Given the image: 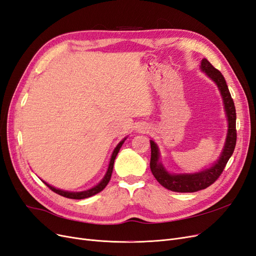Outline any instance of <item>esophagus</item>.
Wrapping results in <instances>:
<instances>
[{"mask_svg":"<svg viewBox=\"0 0 256 256\" xmlns=\"http://www.w3.org/2000/svg\"><path fill=\"white\" fill-rule=\"evenodd\" d=\"M140 130H141V129H140Z\"/></svg>","mask_w":256,"mask_h":256,"instance_id":"esophagus-1","label":"esophagus"}]
</instances>
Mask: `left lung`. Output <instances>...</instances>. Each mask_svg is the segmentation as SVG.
I'll return each instance as SVG.
<instances>
[{
  "label": "left lung",
  "instance_id": "left-lung-1",
  "mask_svg": "<svg viewBox=\"0 0 256 256\" xmlns=\"http://www.w3.org/2000/svg\"><path fill=\"white\" fill-rule=\"evenodd\" d=\"M200 68L204 70L209 78H212L221 92L223 98L224 108H226V116L228 120V131L226 146L222 152L219 160L210 168L205 171H202L196 174H180L172 175L168 174L164 168L158 161L159 160V152L158 147L154 141H150L152 156H150V171L156 178L157 182L164 186L168 190L174 192H196L198 190L206 189L209 186L212 184L220 175L222 174L224 168H226L228 159L234 152L236 141H237V131H236V109L233 102V98L230 96V92L226 85V81L224 79L223 74L216 69L209 62L204 58L200 64Z\"/></svg>",
  "mask_w": 256,
  "mask_h": 256
}]
</instances>
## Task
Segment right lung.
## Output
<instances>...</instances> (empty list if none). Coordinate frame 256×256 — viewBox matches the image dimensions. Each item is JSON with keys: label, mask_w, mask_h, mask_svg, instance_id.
<instances>
[{"label": "right lung", "mask_w": 256, "mask_h": 256, "mask_svg": "<svg viewBox=\"0 0 256 256\" xmlns=\"http://www.w3.org/2000/svg\"><path fill=\"white\" fill-rule=\"evenodd\" d=\"M126 138H124L122 141L120 142V144L115 147V150L112 154V157H111V160H110V164H109V168H108V172L106 174V176L104 177V180L100 182L97 186H95L94 188H92L90 190H86V191H82V192H68V191H63V190H60V189H56L54 187H52V186L48 184L47 182H44V184H47L49 189H51L53 192L58 193V194L64 196V198H74V200H82V198H90V196H92L97 194V193H99L100 191H102L106 186L109 184L110 180H111V175H112V171H113V166H114V160L116 158V156H118V154L120 150V147L122 145V143L125 142Z\"/></svg>", "instance_id": "add662e5"}]
</instances>
